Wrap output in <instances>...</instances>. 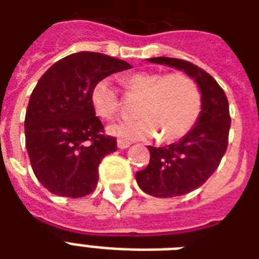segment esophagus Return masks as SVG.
<instances>
[{"mask_svg":"<svg viewBox=\"0 0 259 259\" xmlns=\"http://www.w3.org/2000/svg\"><path fill=\"white\" fill-rule=\"evenodd\" d=\"M118 148L119 150H124V148H127V147H130V143L129 141H124V140H118Z\"/></svg>","mask_w":259,"mask_h":259,"instance_id":"34e87169","label":"esophagus"}]
</instances>
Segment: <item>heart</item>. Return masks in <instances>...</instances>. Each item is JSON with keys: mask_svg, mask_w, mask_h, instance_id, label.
Here are the masks:
<instances>
[{"mask_svg": "<svg viewBox=\"0 0 259 259\" xmlns=\"http://www.w3.org/2000/svg\"><path fill=\"white\" fill-rule=\"evenodd\" d=\"M130 96L141 97L136 113L139 118L124 119L107 127L109 135L120 140H147L157 137L174 141L190 132L200 118L202 97L198 85L183 73L137 72L123 79ZM91 105L98 116L112 119L120 111L116 89L109 79L93 85Z\"/></svg>", "mask_w": 259, "mask_h": 259, "instance_id": "heart-1", "label": "heart"}]
</instances>
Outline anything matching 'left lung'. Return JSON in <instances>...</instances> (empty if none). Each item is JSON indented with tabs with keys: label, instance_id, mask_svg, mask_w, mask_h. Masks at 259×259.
Wrapping results in <instances>:
<instances>
[{
	"label": "left lung",
	"instance_id": "1",
	"mask_svg": "<svg viewBox=\"0 0 259 259\" xmlns=\"http://www.w3.org/2000/svg\"><path fill=\"white\" fill-rule=\"evenodd\" d=\"M148 62L183 70L194 80L202 97L200 118L194 127L178 143L166 147H148L150 163L136 174L144 193L169 198L198 189L221 163L228 148L230 115L222 87L204 69L183 59L157 57Z\"/></svg>",
	"mask_w": 259,
	"mask_h": 259
}]
</instances>
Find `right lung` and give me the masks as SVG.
I'll return each instance as SVG.
<instances>
[{"instance_id":"add662e5","label":"right lung","mask_w":259,"mask_h":259,"mask_svg":"<svg viewBox=\"0 0 259 259\" xmlns=\"http://www.w3.org/2000/svg\"><path fill=\"white\" fill-rule=\"evenodd\" d=\"M130 68L122 59L81 51L59 59L38 80L26 111V150L37 180L53 194L79 198L96 189L98 165L116 151V139L104 135L91 89Z\"/></svg>"}]
</instances>
